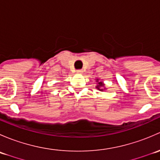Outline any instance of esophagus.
Listing matches in <instances>:
<instances>
[{"mask_svg":"<svg viewBox=\"0 0 160 160\" xmlns=\"http://www.w3.org/2000/svg\"><path fill=\"white\" fill-rule=\"evenodd\" d=\"M77 73H82L83 72V70H77Z\"/></svg>","mask_w":160,"mask_h":160,"instance_id":"34e87169","label":"esophagus"}]
</instances>
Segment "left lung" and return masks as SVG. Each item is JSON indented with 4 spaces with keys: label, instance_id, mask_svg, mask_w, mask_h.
<instances>
[{
    "label": "left lung",
    "instance_id": "1",
    "mask_svg": "<svg viewBox=\"0 0 160 160\" xmlns=\"http://www.w3.org/2000/svg\"><path fill=\"white\" fill-rule=\"evenodd\" d=\"M97 82H98V80H97ZM101 87H104V84H103L102 82H98V85L96 87V88H98L99 90H103Z\"/></svg>",
    "mask_w": 160,
    "mask_h": 160
}]
</instances>
